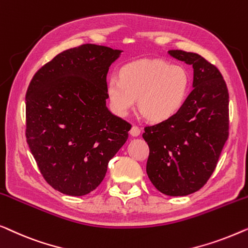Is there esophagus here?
Masks as SVG:
<instances>
[{
	"label": "esophagus",
	"instance_id": "esophagus-1",
	"mask_svg": "<svg viewBox=\"0 0 248 248\" xmlns=\"http://www.w3.org/2000/svg\"><path fill=\"white\" fill-rule=\"evenodd\" d=\"M130 135L132 137H137V136L140 135V129H139L137 125H132L130 129Z\"/></svg>",
	"mask_w": 248,
	"mask_h": 248
}]
</instances>
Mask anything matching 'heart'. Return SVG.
<instances>
[{"mask_svg":"<svg viewBox=\"0 0 248 248\" xmlns=\"http://www.w3.org/2000/svg\"><path fill=\"white\" fill-rule=\"evenodd\" d=\"M190 75L182 66L158 59L129 62L119 76H111L107 94L113 112L127 117L139 99V109L153 123L170 119L190 92Z\"/></svg>","mask_w":248,"mask_h":248,"instance_id":"heart-1","label":"heart"}]
</instances>
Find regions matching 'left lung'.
Returning <instances> with one entry per match:
<instances>
[{
  "mask_svg": "<svg viewBox=\"0 0 248 248\" xmlns=\"http://www.w3.org/2000/svg\"><path fill=\"white\" fill-rule=\"evenodd\" d=\"M192 65L193 90L175 116L145 127L146 172L156 189L170 197L200 190L217 166L229 134V94L219 69L195 53L169 50Z\"/></svg>",
  "mask_w": 248,
  "mask_h": 248,
  "instance_id": "8db88e82",
  "label": "left lung"
}]
</instances>
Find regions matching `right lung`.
<instances>
[{
	"label": "right lung",
	"instance_id": "right-lung-1",
	"mask_svg": "<svg viewBox=\"0 0 248 248\" xmlns=\"http://www.w3.org/2000/svg\"><path fill=\"white\" fill-rule=\"evenodd\" d=\"M121 50L85 44L33 75L26 94V137L46 182L81 197L95 190L131 124L108 110L107 74Z\"/></svg>",
	"mask_w": 248,
	"mask_h": 248
}]
</instances>
